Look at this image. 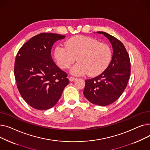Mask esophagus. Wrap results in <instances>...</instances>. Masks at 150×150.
<instances>
[{"mask_svg": "<svg viewBox=\"0 0 150 150\" xmlns=\"http://www.w3.org/2000/svg\"><path fill=\"white\" fill-rule=\"evenodd\" d=\"M69 80L70 81H75V80H76V78H74V77H73V76H70V77L69 78Z\"/></svg>", "mask_w": 150, "mask_h": 150, "instance_id": "esophagus-1", "label": "esophagus"}]
</instances>
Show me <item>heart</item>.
<instances>
[{
    "label": "heart",
    "instance_id": "1",
    "mask_svg": "<svg viewBox=\"0 0 150 150\" xmlns=\"http://www.w3.org/2000/svg\"><path fill=\"white\" fill-rule=\"evenodd\" d=\"M65 47L59 45L54 49V57L58 65L66 69L76 61L70 72L75 75L88 74L96 76L101 74L108 67L112 59L110 47L99 42L97 39L86 36L71 38Z\"/></svg>",
    "mask_w": 150,
    "mask_h": 150
}]
</instances>
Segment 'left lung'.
Here are the masks:
<instances>
[{"label":"left lung","instance_id":"left-lung-1","mask_svg":"<svg viewBox=\"0 0 150 150\" xmlns=\"http://www.w3.org/2000/svg\"><path fill=\"white\" fill-rule=\"evenodd\" d=\"M97 33L103 34L111 42L112 58L103 73L85 81L83 94L92 103L104 106L114 103L127 88L131 64L129 54L120 41L103 31Z\"/></svg>","mask_w":150,"mask_h":150}]
</instances>
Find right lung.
<instances>
[{"label": "right lung", "instance_id": "obj_1", "mask_svg": "<svg viewBox=\"0 0 150 150\" xmlns=\"http://www.w3.org/2000/svg\"><path fill=\"white\" fill-rule=\"evenodd\" d=\"M65 38L42 33L31 38L18 52L14 63V76L22 98L32 108L49 109L57 103L69 84L67 74L53 62V44Z\"/></svg>", "mask_w": 150, "mask_h": 150}]
</instances>
